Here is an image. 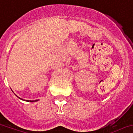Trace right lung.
Returning a JSON list of instances; mask_svg holds the SVG:
<instances>
[{
	"label": "right lung",
	"instance_id": "add662e5",
	"mask_svg": "<svg viewBox=\"0 0 133 133\" xmlns=\"http://www.w3.org/2000/svg\"><path fill=\"white\" fill-rule=\"evenodd\" d=\"M17 96V95H16ZM19 98H20V99H21V100H23V99H22V98H19V97H18ZM38 101V100H35V101H28V100H26V101H27V102H36V101Z\"/></svg>",
	"mask_w": 133,
	"mask_h": 133
}]
</instances>
